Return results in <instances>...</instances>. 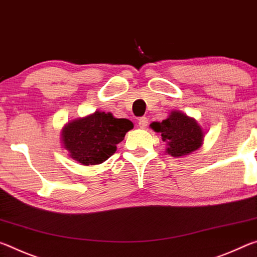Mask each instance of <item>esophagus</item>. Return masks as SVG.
I'll return each mask as SVG.
<instances>
[{
  "instance_id": "1",
  "label": "esophagus",
  "mask_w": 257,
  "mask_h": 257,
  "mask_svg": "<svg viewBox=\"0 0 257 257\" xmlns=\"http://www.w3.org/2000/svg\"><path fill=\"white\" fill-rule=\"evenodd\" d=\"M138 124L140 126V128H146L147 125H148V118H147V117H140Z\"/></svg>"
}]
</instances>
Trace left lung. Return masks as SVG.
<instances>
[{
    "label": "left lung",
    "instance_id": "left-lung-1",
    "mask_svg": "<svg viewBox=\"0 0 257 257\" xmlns=\"http://www.w3.org/2000/svg\"><path fill=\"white\" fill-rule=\"evenodd\" d=\"M150 127L162 134V140L167 146L166 153L173 157L186 156L203 145V128L195 118L182 111H172L166 119L154 121Z\"/></svg>",
    "mask_w": 257,
    "mask_h": 257
}]
</instances>
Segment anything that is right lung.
<instances>
[{
	"instance_id": "obj_1",
	"label": "right lung",
	"mask_w": 257,
	"mask_h": 257,
	"mask_svg": "<svg viewBox=\"0 0 257 257\" xmlns=\"http://www.w3.org/2000/svg\"><path fill=\"white\" fill-rule=\"evenodd\" d=\"M132 128L131 120L115 118L111 112L98 110L66 124L61 141L74 161L86 166L98 165L115 154L117 145Z\"/></svg>"
}]
</instances>
